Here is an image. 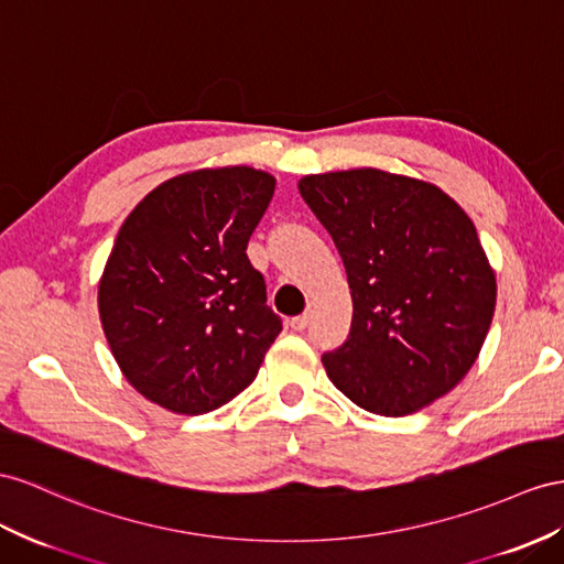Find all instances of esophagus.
<instances>
[{
  "instance_id": "esophagus-1",
  "label": "esophagus",
  "mask_w": 564,
  "mask_h": 564,
  "mask_svg": "<svg viewBox=\"0 0 564 564\" xmlns=\"http://www.w3.org/2000/svg\"><path fill=\"white\" fill-rule=\"evenodd\" d=\"M310 319H312L310 312L297 314V316H293V319H291V328H293V330H305L307 324H310Z\"/></svg>"
}]
</instances>
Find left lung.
I'll list each match as a JSON object with an SVG mask.
<instances>
[{"instance_id":"1","label":"left lung","mask_w":564,"mask_h":564,"mask_svg":"<svg viewBox=\"0 0 564 564\" xmlns=\"http://www.w3.org/2000/svg\"><path fill=\"white\" fill-rule=\"evenodd\" d=\"M300 195L334 238L352 324L324 352L355 405L402 416L465 379L496 310V276L469 216L441 187L379 169L316 173Z\"/></svg>"}]
</instances>
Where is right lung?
I'll use <instances>...</instances> for the list:
<instances>
[{"instance_id":"add662e5","label":"right lung","mask_w":564,"mask_h":564,"mask_svg":"<svg viewBox=\"0 0 564 564\" xmlns=\"http://www.w3.org/2000/svg\"><path fill=\"white\" fill-rule=\"evenodd\" d=\"M276 181L250 166L171 178L128 214L99 281V319L123 377L178 414L248 388L283 322L248 240Z\"/></svg>"}]
</instances>
